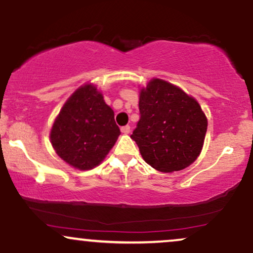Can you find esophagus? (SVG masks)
I'll list each match as a JSON object with an SVG mask.
<instances>
[{
    "instance_id": "1",
    "label": "esophagus",
    "mask_w": 253,
    "mask_h": 253,
    "mask_svg": "<svg viewBox=\"0 0 253 253\" xmlns=\"http://www.w3.org/2000/svg\"><path fill=\"white\" fill-rule=\"evenodd\" d=\"M130 132V127L127 125V126H124L121 127V133H124V134H128V133Z\"/></svg>"
}]
</instances>
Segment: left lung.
Masks as SVG:
<instances>
[{"label": "left lung", "mask_w": 253, "mask_h": 253, "mask_svg": "<svg viewBox=\"0 0 253 253\" xmlns=\"http://www.w3.org/2000/svg\"><path fill=\"white\" fill-rule=\"evenodd\" d=\"M140 119L130 138L147 164L163 172L195 162L207 132L201 107L176 85L155 78L141 89Z\"/></svg>", "instance_id": "8db88e82"}]
</instances>
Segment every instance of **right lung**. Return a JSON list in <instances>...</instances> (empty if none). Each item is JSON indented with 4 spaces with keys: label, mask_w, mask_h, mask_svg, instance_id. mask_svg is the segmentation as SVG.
Masks as SVG:
<instances>
[{
    "label": "right lung",
    "mask_w": 253,
    "mask_h": 253,
    "mask_svg": "<svg viewBox=\"0 0 253 253\" xmlns=\"http://www.w3.org/2000/svg\"><path fill=\"white\" fill-rule=\"evenodd\" d=\"M119 135L114 112L96 86L86 84L64 104L52 126L51 143L63 161L89 170L103 161Z\"/></svg>",
    "instance_id": "right-lung-1"
}]
</instances>
